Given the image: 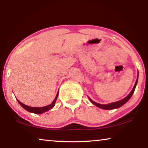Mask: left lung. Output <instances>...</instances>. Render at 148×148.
Wrapping results in <instances>:
<instances>
[{"label":"left lung","mask_w":148,"mask_h":148,"mask_svg":"<svg viewBox=\"0 0 148 148\" xmlns=\"http://www.w3.org/2000/svg\"><path fill=\"white\" fill-rule=\"evenodd\" d=\"M138 77H137V79H136V81L134 86V88H132V91H130V93H129V94L126 96V97L124 98L122 100L119 101H116V102H113V103H109V104H99L98 103H96L95 101H93V100H91L90 97H88L89 99H90V101L92 103L93 105H95V106H97L98 107L101 108V109H106V110H111V109H117V108H119L121 107V106H123L124 104H125L126 102L128 101L130 99V97H132V95H133L134 92V90H135V88H136V86L137 85V83H138Z\"/></svg>","instance_id":"obj_1"}]
</instances>
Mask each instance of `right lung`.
Instances as JSON below:
<instances>
[{"mask_svg":"<svg viewBox=\"0 0 148 148\" xmlns=\"http://www.w3.org/2000/svg\"><path fill=\"white\" fill-rule=\"evenodd\" d=\"M58 95V91L57 92V95H56L55 99H54V101L52 102V103L50 104V105H47V106L42 107H34L27 106V105L22 103V102H20V101L18 100V99H17L18 102L19 103V104L21 105V106H22L23 108V109L26 110V111H29L30 112H33V113H35V114H42V113H43V112H45L48 111L49 110L51 109L54 106H55V102H56V101H57V99Z\"/></svg>","mask_w":148,"mask_h":148,"instance_id":"right-lung-1","label":"right lung"}]
</instances>
